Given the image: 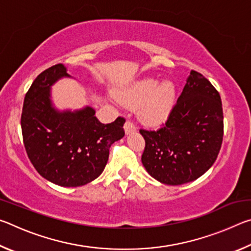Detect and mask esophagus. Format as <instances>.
I'll return each instance as SVG.
<instances>
[{
	"label": "esophagus",
	"mask_w": 251,
	"mask_h": 251,
	"mask_svg": "<svg viewBox=\"0 0 251 251\" xmlns=\"http://www.w3.org/2000/svg\"><path fill=\"white\" fill-rule=\"evenodd\" d=\"M124 128H125L126 134H131V133H134V131H136V126L130 120L126 121L125 125H124Z\"/></svg>",
	"instance_id": "34e87169"
}]
</instances>
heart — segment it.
<instances>
[{
  "mask_svg": "<svg viewBox=\"0 0 251 251\" xmlns=\"http://www.w3.org/2000/svg\"><path fill=\"white\" fill-rule=\"evenodd\" d=\"M175 86L171 82L160 84L158 80L148 78L143 80L128 94L124 96L123 101L129 107H138L141 109V117L144 121L155 123L167 116L175 101Z\"/></svg>",
  "mask_w": 251,
  "mask_h": 251,
  "instance_id": "b5f03b06",
  "label": "heart"
}]
</instances>
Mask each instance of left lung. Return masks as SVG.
<instances>
[{"label": "left lung", "mask_w": 251, "mask_h": 251, "mask_svg": "<svg viewBox=\"0 0 251 251\" xmlns=\"http://www.w3.org/2000/svg\"><path fill=\"white\" fill-rule=\"evenodd\" d=\"M144 167L166 185H182L203 175L217 159L224 137L223 104L205 76L190 72L167 121L158 129L141 128Z\"/></svg>", "instance_id": "8db88e82"}]
</instances>
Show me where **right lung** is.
I'll list each match as a JSON object with an SVG mask.
<instances>
[{"mask_svg":"<svg viewBox=\"0 0 251 251\" xmlns=\"http://www.w3.org/2000/svg\"><path fill=\"white\" fill-rule=\"evenodd\" d=\"M70 76L56 64L34 79L24 97L21 126L25 151L37 173L58 186L78 187L99 177L107 164L109 148L124 137L125 118L103 124L95 110L57 112L50 87Z\"/></svg>","mask_w":251,"mask_h":251,"instance_id":"1","label":"right lung"}]
</instances>
